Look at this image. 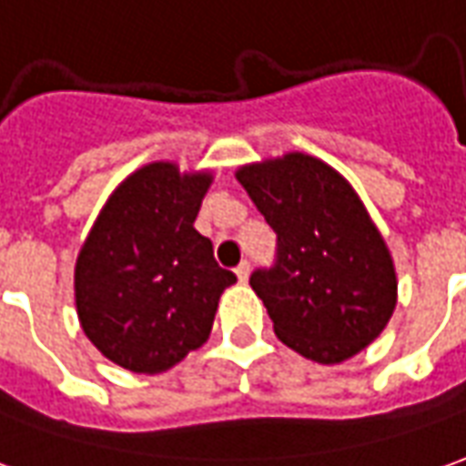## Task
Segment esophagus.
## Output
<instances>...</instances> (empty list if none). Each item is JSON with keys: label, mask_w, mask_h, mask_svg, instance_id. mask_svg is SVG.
Wrapping results in <instances>:
<instances>
[{"label": "esophagus", "mask_w": 466, "mask_h": 466, "mask_svg": "<svg viewBox=\"0 0 466 466\" xmlns=\"http://www.w3.org/2000/svg\"><path fill=\"white\" fill-rule=\"evenodd\" d=\"M236 274H238L240 281H246L248 274H251V264H248V261H240V264L236 266Z\"/></svg>", "instance_id": "34e87169"}]
</instances>
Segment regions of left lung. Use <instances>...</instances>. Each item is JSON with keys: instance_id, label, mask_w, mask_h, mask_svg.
Returning a JSON list of instances; mask_svg holds the SVG:
<instances>
[{"instance_id": "left-lung-1", "label": "left lung", "mask_w": 466, "mask_h": 466, "mask_svg": "<svg viewBox=\"0 0 466 466\" xmlns=\"http://www.w3.org/2000/svg\"><path fill=\"white\" fill-rule=\"evenodd\" d=\"M238 182L276 233L274 264L251 274L276 337L325 365L370 345L396 309V271L348 179L297 152Z\"/></svg>"}]
</instances>
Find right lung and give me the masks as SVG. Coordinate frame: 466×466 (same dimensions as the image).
Masks as SVG:
<instances>
[{
    "label": "right lung",
    "mask_w": 466,
    "mask_h": 466,
    "mask_svg": "<svg viewBox=\"0 0 466 466\" xmlns=\"http://www.w3.org/2000/svg\"><path fill=\"white\" fill-rule=\"evenodd\" d=\"M210 175L141 167L98 215L76 264V307L96 348L131 373H162L210 335L236 274L192 223Z\"/></svg>",
    "instance_id": "add662e5"
}]
</instances>
